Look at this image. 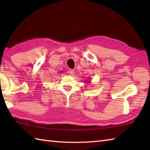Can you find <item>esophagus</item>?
<instances>
[{
    "mask_svg": "<svg viewBox=\"0 0 150 150\" xmlns=\"http://www.w3.org/2000/svg\"><path fill=\"white\" fill-rule=\"evenodd\" d=\"M68 75L70 76H73V75L75 74V71L73 69H69L68 71Z\"/></svg>",
    "mask_w": 150,
    "mask_h": 150,
    "instance_id": "1",
    "label": "esophagus"
}]
</instances>
